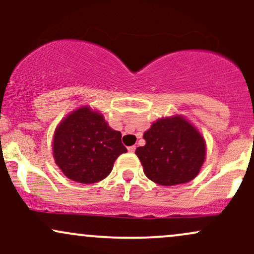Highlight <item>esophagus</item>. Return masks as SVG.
<instances>
[{
	"label": "esophagus",
	"instance_id": "34e87169",
	"mask_svg": "<svg viewBox=\"0 0 254 254\" xmlns=\"http://www.w3.org/2000/svg\"><path fill=\"white\" fill-rule=\"evenodd\" d=\"M135 149H136V147L134 146V145H133V146H129V147H128V151H129L130 153H133V152H134V151H135Z\"/></svg>",
	"mask_w": 254,
	"mask_h": 254
}]
</instances>
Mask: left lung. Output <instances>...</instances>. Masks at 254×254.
<instances>
[{"instance_id": "1", "label": "left lung", "mask_w": 254, "mask_h": 254, "mask_svg": "<svg viewBox=\"0 0 254 254\" xmlns=\"http://www.w3.org/2000/svg\"><path fill=\"white\" fill-rule=\"evenodd\" d=\"M142 136L146 144L138 147L135 155L145 175L155 184H186L200 172L206 156V142L185 116L158 119Z\"/></svg>"}]
</instances>
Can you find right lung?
Here are the masks:
<instances>
[{
  "mask_svg": "<svg viewBox=\"0 0 254 254\" xmlns=\"http://www.w3.org/2000/svg\"><path fill=\"white\" fill-rule=\"evenodd\" d=\"M127 152L121 132L114 130L98 110L89 105L68 114L53 136L55 163L69 180L96 184L112 173L114 162Z\"/></svg>",
  "mask_w": 254,
  "mask_h": 254,
  "instance_id": "1",
  "label": "right lung"
}]
</instances>
